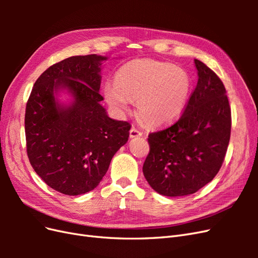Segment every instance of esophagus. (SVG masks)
<instances>
[{
	"label": "esophagus",
	"mask_w": 258,
	"mask_h": 258,
	"mask_svg": "<svg viewBox=\"0 0 258 258\" xmlns=\"http://www.w3.org/2000/svg\"><path fill=\"white\" fill-rule=\"evenodd\" d=\"M143 134L140 130H138L137 128H135V127H132L131 129H130V138L132 139V138H138V137H141Z\"/></svg>",
	"instance_id": "34e87169"
}]
</instances>
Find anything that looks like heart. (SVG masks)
Returning a JSON list of instances; mask_svg holds the SVG:
<instances>
[{
  "label": "heart",
  "instance_id": "1",
  "mask_svg": "<svg viewBox=\"0 0 258 258\" xmlns=\"http://www.w3.org/2000/svg\"><path fill=\"white\" fill-rule=\"evenodd\" d=\"M192 90V82L184 69L153 59H138L124 64L116 83L104 87V96L114 110H128L131 99L142 119L151 126H166L182 116Z\"/></svg>",
  "mask_w": 258,
  "mask_h": 258
}]
</instances>
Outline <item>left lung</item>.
I'll return each mask as SVG.
<instances>
[{
    "label": "left lung",
    "instance_id": "left-lung-1",
    "mask_svg": "<svg viewBox=\"0 0 258 258\" xmlns=\"http://www.w3.org/2000/svg\"><path fill=\"white\" fill-rule=\"evenodd\" d=\"M198 83L172 126L148 135L143 174L154 190L179 197L198 191L220 171L229 144L231 111L223 82L195 59Z\"/></svg>",
    "mask_w": 258,
    "mask_h": 258
}]
</instances>
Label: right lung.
Wrapping results in <instances>:
<instances>
[{
	"label": "right lung",
	"instance_id": "1",
	"mask_svg": "<svg viewBox=\"0 0 258 258\" xmlns=\"http://www.w3.org/2000/svg\"><path fill=\"white\" fill-rule=\"evenodd\" d=\"M88 54L62 60L36 80L26 107L27 154L36 174L69 196L99 185L115 153L127 143L131 124L112 119L100 104L101 62ZM67 89L73 103L58 104L54 94Z\"/></svg>",
	"mask_w": 258,
	"mask_h": 258
}]
</instances>
